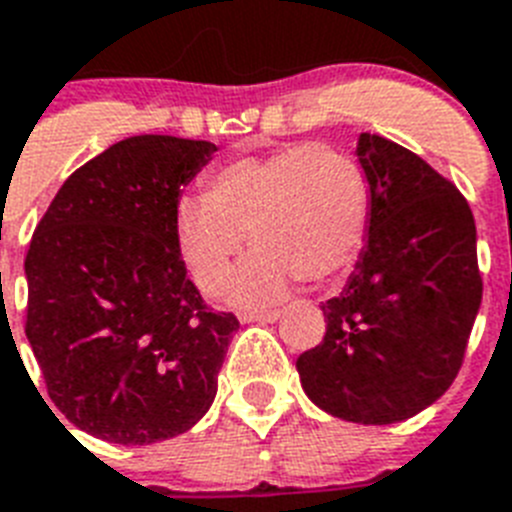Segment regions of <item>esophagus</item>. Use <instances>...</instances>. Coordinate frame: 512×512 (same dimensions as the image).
Masks as SVG:
<instances>
[{
    "instance_id": "34e87169",
    "label": "esophagus",
    "mask_w": 512,
    "mask_h": 512,
    "mask_svg": "<svg viewBox=\"0 0 512 512\" xmlns=\"http://www.w3.org/2000/svg\"><path fill=\"white\" fill-rule=\"evenodd\" d=\"M278 317H281L278 309H244V312H239L242 322H276Z\"/></svg>"
}]
</instances>
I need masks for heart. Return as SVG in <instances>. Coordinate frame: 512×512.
I'll list each match as a JSON object with an SVG mask.
<instances>
[{
	"mask_svg": "<svg viewBox=\"0 0 512 512\" xmlns=\"http://www.w3.org/2000/svg\"><path fill=\"white\" fill-rule=\"evenodd\" d=\"M367 226L362 166L315 143L229 161L210 176L205 197L176 205L179 255L203 291L226 281L247 236L260 249L231 283L239 302L278 299L291 278L315 286L336 281L362 252Z\"/></svg>",
	"mask_w": 512,
	"mask_h": 512,
	"instance_id": "heart-1",
	"label": "heart"
}]
</instances>
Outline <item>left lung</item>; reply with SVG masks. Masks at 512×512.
Here are the masks:
<instances>
[{
    "label": "left lung",
    "instance_id": "left-lung-1",
    "mask_svg": "<svg viewBox=\"0 0 512 512\" xmlns=\"http://www.w3.org/2000/svg\"><path fill=\"white\" fill-rule=\"evenodd\" d=\"M369 226L356 270L322 304L325 338L296 359L309 401L356 424H395L453 385L482 304L466 197L424 158L359 135Z\"/></svg>",
    "mask_w": 512,
    "mask_h": 512
}]
</instances>
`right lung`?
Segmentation results:
<instances>
[{"label": "right lung", "mask_w": 512, "mask_h": 512, "mask_svg": "<svg viewBox=\"0 0 512 512\" xmlns=\"http://www.w3.org/2000/svg\"><path fill=\"white\" fill-rule=\"evenodd\" d=\"M216 150L119 140L62 184L30 239L25 336L54 406L98 440H169L216 398L239 320L203 302L176 244L182 187Z\"/></svg>", "instance_id": "right-lung-1"}]
</instances>
